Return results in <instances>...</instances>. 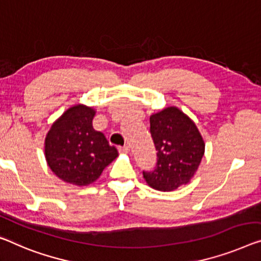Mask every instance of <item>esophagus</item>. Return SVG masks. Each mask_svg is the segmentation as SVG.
<instances>
[{
	"instance_id": "obj_1",
	"label": "esophagus",
	"mask_w": 261,
	"mask_h": 261,
	"mask_svg": "<svg viewBox=\"0 0 261 261\" xmlns=\"http://www.w3.org/2000/svg\"><path fill=\"white\" fill-rule=\"evenodd\" d=\"M118 150H119V152H122V153H129L130 152V147L129 146H120V147H118Z\"/></svg>"
}]
</instances>
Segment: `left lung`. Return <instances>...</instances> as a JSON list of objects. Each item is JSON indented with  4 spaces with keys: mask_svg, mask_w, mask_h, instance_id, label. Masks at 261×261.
<instances>
[{
    "mask_svg": "<svg viewBox=\"0 0 261 261\" xmlns=\"http://www.w3.org/2000/svg\"><path fill=\"white\" fill-rule=\"evenodd\" d=\"M150 132L157 152L153 171H143L147 185L170 192L189 184L199 168L205 143L193 120L177 107L150 116Z\"/></svg>",
    "mask_w": 261,
    "mask_h": 261,
    "instance_id": "1",
    "label": "left lung"
}]
</instances>
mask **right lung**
<instances>
[{
    "label": "right lung",
    "mask_w": 261,
    "mask_h": 261,
    "mask_svg": "<svg viewBox=\"0 0 261 261\" xmlns=\"http://www.w3.org/2000/svg\"><path fill=\"white\" fill-rule=\"evenodd\" d=\"M96 110L76 104L53 123L45 136L46 164L68 184L87 186L98 179L103 170L118 157L102 132L92 126Z\"/></svg>",
    "instance_id": "right-lung-1"
}]
</instances>
